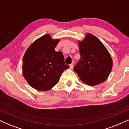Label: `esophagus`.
Segmentation results:
<instances>
[{
    "label": "esophagus",
    "instance_id": "34e87169",
    "mask_svg": "<svg viewBox=\"0 0 129 129\" xmlns=\"http://www.w3.org/2000/svg\"><path fill=\"white\" fill-rule=\"evenodd\" d=\"M70 69H71V70L73 69V68H74L73 63H71V64L70 65Z\"/></svg>",
    "mask_w": 129,
    "mask_h": 129
}]
</instances>
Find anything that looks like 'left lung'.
<instances>
[{
  "instance_id": "1",
  "label": "left lung",
  "mask_w": 129,
  "mask_h": 129,
  "mask_svg": "<svg viewBox=\"0 0 129 129\" xmlns=\"http://www.w3.org/2000/svg\"><path fill=\"white\" fill-rule=\"evenodd\" d=\"M81 58L74 70L82 81L95 85L104 82L111 73L112 58L103 43L91 34L78 41Z\"/></svg>"
}]
</instances>
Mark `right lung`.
I'll return each mask as SVG.
<instances>
[{
    "label": "right lung",
    "instance_id": "1",
    "mask_svg": "<svg viewBox=\"0 0 129 129\" xmlns=\"http://www.w3.org/2000/svg\"><path fill=\"white\" fill-rule=\"evenodd\" d=\"M59 41L46 34L34 41L25 52L22 62L23 75L36 90H50L59 82L62 72L70 67L65 64L62 53L55 51Z\"/></svg>",
    "mask_w": 129,
    "mask_h": 129
}]
</instances>
